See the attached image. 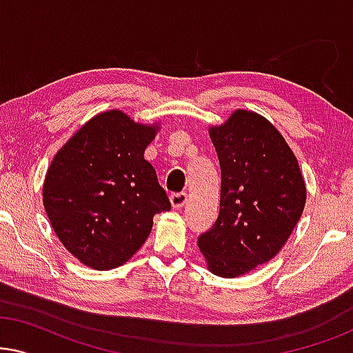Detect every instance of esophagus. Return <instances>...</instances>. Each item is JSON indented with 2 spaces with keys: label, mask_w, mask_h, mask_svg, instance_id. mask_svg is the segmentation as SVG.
Listing matches in <instances>:
<instances>
[{
  "label": "esophagus",
  "mask_w": 353,
  "mask_h": 353,
  "mask_svg": "<svg viewBox=\"0 0 353 353\" xmlns=\"http://www.w3.org/2000/svg\"><path fill=\"white\" fill-rule=\"evenodd\" d=\"M186 199H188V194L185 191L172 192V194H170V202H172V205L175 207V209H180V207L185 205Z\"/></svg>",
  "instance_id": "esophagus-1"
}]
</instances>
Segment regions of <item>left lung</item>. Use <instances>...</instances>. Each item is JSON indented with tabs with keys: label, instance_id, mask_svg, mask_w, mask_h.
<instances>
[{
	"label": "left lung",
	"instance_id": "8db88e82",
	"mask_svg": "<svg viewBox=\"0 0 353 353\" xmlns=\"http://www.w3.org/2000/svg\"><path fill=\"white\" fill-rule=\"evenodd\" d=\"M210 139L221 170L220 212L197 238L212 273L236 278L279 252L301 219L307 192L281 133L250 110H236Z\"/></svg>",
	"mask_w": 353,
	"mask_h": 353
}]
</instances>
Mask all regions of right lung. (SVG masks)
Segmentation results:
<instances>
[{"mask_svg": "<svg viewBox=\"0 0 353 353\" xmlns=\"http://www.w3.org/2000/svg\"><path fill=\"white\" fill-rule=\"evenodd\" d=\"M157 127L120 110L86 122L52 159L43 204L57 238L86 267H120L144 244L170 201L144 159Z\"/></svg>", "mask_w": 353, "mask_h": 353, "instance_id": "add662e5", "label": "right lung"}]
</instances>
